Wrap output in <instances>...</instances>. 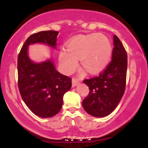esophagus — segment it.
Masks as SVG:
<instances>
[{
  "instance_id": "1",
  "label": "esophagus",
  "mask_w": 148,
  "mask_h": 148,
  "mask_svg": "<svg viewBox=\"0 0 148 148\" xmlns=\"http://www.w3.org/2000/svg\"><path fill=\"white\" fill-rule=\"evenodd\" d=\"M78 84H79V82H78L77 79H75V78H73V80H72V85H73V87H75L76 85H78Z\"/></svg>"
}]
</instances>
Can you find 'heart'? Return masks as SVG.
Instances as JSON below:
<instances>
[{"instance_id":"b5f03b06","label":"heart","mask_w":148,"mask_h":148,"mask_svg":"<svg viewBox=\"0 0 148 148\" xmlns=\"http://www.w3.org/2000/svg\"><path fill=\"white\" fill-rule=\"evenodd\" d=\"M113 54V46L105 35L99 33L79 35L66 43V49H61L58 61L63 71L71 74L81 65L90 73L102 72L109 64Z\"/></svg>"}]
</instances>
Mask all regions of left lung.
I'll list each match as a JSON object with an SVG mask.
<instances>
[{"mask_svg":"<svg viewBox=\"0 0 148 148\" xmlns=\"http://www.w3.org/2000/svg\"><path fill=\"white\" fill-rule=\"evenodd\" d=\"M112 61L99 76L86 79L84 83L90 93L82 101L84 109L95 117L110 114L122 98L126 85L127 56L121 40L113 35Z\"/></svg>","mask_w":148,"mask_h":148,"instance_id":"8db88e82","label":"left lung"}]
</instances>
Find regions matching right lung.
Segmentation results:
<instances>
[{"mask_svg":"<svg viewBox=\"0 0 148 148\" xmlns=\"http://www.w3.org/2000/svg\"><path fill=\"white\" fill-rule=\"evenodd\" d=\"M57 31L32 34L23 44L18 58V88L22 99L34 114L50 118L61 110L63 97L72 87V78L56 70L54 62L47 59L34 62L28 55L29 46L44 44L56 49Z\"/></svg>","mask_w":148,"mask_h":148,"instance_id":"add662e5","label":"right lung"}]
</instances>
